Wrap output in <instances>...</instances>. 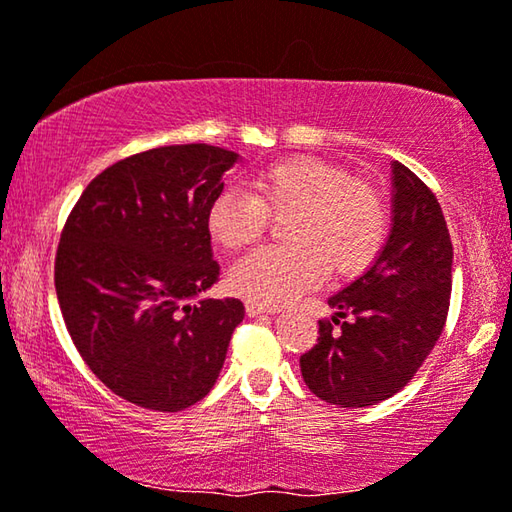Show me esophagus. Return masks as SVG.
Segmentation results:
<instances>
[{"label": "esophagus", "instance_id": "esophagus-1", "mask_svg": "<svg viewBox=\"0 0 512 512\" xmlns=\"http://www.w3.org/2000/svg\"><path fill=\"white\" fill-rule=\"evenodd\" d=\"M246 312L248 316H257V314H273L275 307L269 305H259L255 300H246Z\"/></svg>", "mask_w": 512, "mask_h": 512}]
</instances>
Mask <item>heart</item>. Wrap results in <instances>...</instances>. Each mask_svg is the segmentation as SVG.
Segmentation results:
<instances>
[{
    "mask_svg": "<svg viewBox=\"0 0 512 512\" xmlns=\"http://www.w3.org/2000/svg\"><path fill=\"white\" fill-rule=\"evenodd\" d=\"M282 221L285 246L241 257L227 282L259 305H282L319 285L326 269L355 278L376 262L389 232V209L376 186L316 157L275 161L250 177V191L223 186L209 202L207 230L227 250L246 248Z\"/></svg>",
    "mask_w": 512,
    "mask_h": 512,
    "instance_id": "1",
    "label": "heart"
}]
</instances>
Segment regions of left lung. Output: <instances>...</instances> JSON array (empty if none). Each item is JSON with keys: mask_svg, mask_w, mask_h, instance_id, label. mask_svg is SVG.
Listing matches in <instances>:
<instances>
[{"mask_svg": "<svg viewBox=\"0 0 512 512\" xmlns=\"http://www.w3.org/2000/svg\"><path fill=\"white\" fill-rule=\"evenodd\" d=\"M394 227L371 269L328 303L316 344L300 355L310 392L367 408L410 383L440 339L451 303L453 246L435 193L392 164Z\"/></svg>", "mask_w": 512, "mask_h": 512, "instance_id": "1", "label": "left lung"}]
</instances>
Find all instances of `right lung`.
Masks as SVG:
<instances>
[{
	"label": "right lung",
	"instance_id": "1",
	"mask_svg": "<svg viewBox=\"0 0 512 512\" xmlns=\"http://www.w3.org/2000/svg\"><path fill=\"white\" fill-rule=\"evenodd\" d=\"M237 154L166 145L102 170L68 214L54 257L59 307L81 360L113 394L177 412L214 387L239 326L218 280L207 209Z\"/></svg>",
	"mask_w": 512,
	"mask_h": 512
}]
</instances>
